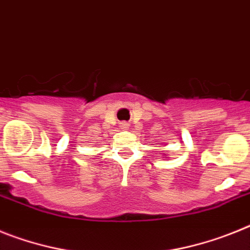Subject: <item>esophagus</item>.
Returning <instances> with one entry per match:
<instances>
[{"mask_svg":"<svg viewBox=\"0 0 250 250\" xmlns=\"http://www.w3.org/2000/svg\"><path fill=\"white\" fill-rule=\"evenodd\" d=\"M122 127H123V128H127L128 125H127V123H122Z\"/></svg>","mask_w":250,"mask_h":250,"instance_id":"1","label":"esophagus"}]
</instances>
